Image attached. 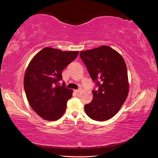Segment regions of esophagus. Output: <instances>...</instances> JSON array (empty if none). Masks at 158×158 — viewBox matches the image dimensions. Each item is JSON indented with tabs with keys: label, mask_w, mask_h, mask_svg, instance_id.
I'll return each mask as SVG.
<instances>
[{
	"label": "esophagus",
	"mask_w": 158,
	"mask_h": 158,
	"mask_svg": "<svg viewBox=\"0 0 158 158\" xmlns=\"http://www.w3.org/2000/svg\"><path fill=\"white\" fill-rule=\"evenodd\" d=\"M80 91H81V88H80V89H75V90H74V92H75V93H79Z\"/></svg>",
	"instance_id": "obj_1"
}]
</instances>
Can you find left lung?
Masks as SVG:
<instances>
[{"label":"left lung","mask_w":158,"mask_h":158,"mask_svg":"<svg viewBox=\"0 0 158 158\" xmlns=\"http://www.w3.org/2000/svg\"><path fill=\"white\" fill-rule=\"evenodd\" d=\"M98 90H92L93 99L85 105L90 118L103 122L119 111L129 92L126 64L122 56L109 46L80 52Z\"/></svg>","instance_id":"left-lung-1"}]
</instances>
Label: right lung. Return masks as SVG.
Returning <instances> with one entry per match:
<instances>
[{
    "mask_svg": "<svg viewBox=\"0 0 158 158\" xmlns=\"http://www.w3.org/2000/svg\"><path fill=\"white\" fill-rule=\"evenodd\" d=\"M78 54L45 48L30 62L23 79L25 93L30 106L43 119L56 121L64 113L73 90L59 81L62 80V70Z\"/></svg>",
    "mask_w": 158,
    "mask_h": 158,
    "instance_id": "add662e5",
    "label": "right lung"
}]
</instances>
